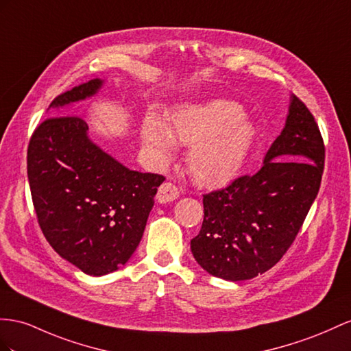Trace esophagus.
Returning <instances> with one entry per match:
<instances>
[{"instance_id":"esophagus-1","label":"esophagus","mask_w":351,"mask_h":351,"mask_svg":"<svg viewBox=\"0 0 351 351\" xmlns=\"http://www.w3.org/2000/svg\"><path fill=\"white\" fill-rule=\"evenodd\" d=\"M178 197H179L178 188H176L173 184L165 182V184H161V185H160L156 199H157V202H158V203H169V202H173V200H176Z\"/></svg>"}]
</instances>
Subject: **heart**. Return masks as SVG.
Wrapping results in <instances>:
<instances>
[{
  "label": "heart",
  "mask_w": 351,
  "mask_h": 351,
  "mask_svg": "<svg viewBox=\"0 0 351 351\" xmlns=\"http://www.w3.org/2000/svg\"><path fill=\"white\" fill-rule=\"evenodd\" d=\"M143 147L160 166L173 158L175 143L191 147L186 166L195 182L218 186L243 167L254 141V125L234 102L212 101L184 106L166 125L148 119L142 129Z\"/></svg>",
  "instance_id": "1"
}]
</instances>
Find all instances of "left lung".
I'll return each instance as SVG.
<instances>
[{"label": "left lung", "mask_w": 351, "mask_h": 351, "mask_svg": "<svg viewBox=\"0 0 351 351\" xmlns=\"http://www.w3.org/2000/svg\"><path fill=\"white\" fill-rule=\"evenodd\" d=\"M323 166L319 125L308 108L291 96L285 128L263 167L203 195L202 230L191 240L195 261L230 282L249 280L276 265L316 199Z\"/></svg>", "instance_id": "8db88e82"}]
</instances>
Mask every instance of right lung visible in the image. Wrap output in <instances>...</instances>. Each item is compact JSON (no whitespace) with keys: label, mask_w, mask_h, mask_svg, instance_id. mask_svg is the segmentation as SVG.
Returning a JSON list of instances; mask_svg holds the SVG:
<instances>
[{"label":"right lung","mask_w":351,"mask_h":351,"mask_svg":"<svg viewBox=\"0 0 351 351\" xmlns=\"http://www.w3.org/2000/svg\"><path fill=\"white\" fill-rule=\"evenodd\" d=\"M95 78L59 95L58 111L97 93ZM77 115L44 120L28 147L32 203L44 237L88 276H105L136 250L165 176L130 170L88 138Z\"/></svg>","instance_id":"add662e5"}]
</instances>
